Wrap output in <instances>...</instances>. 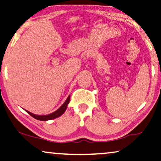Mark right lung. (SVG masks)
Listing matches in <instances>:
<instances>
[{
    "mask_svg": "<svg viewBox=\"0 0 161 161\" xmlns=\"http://www.w3.org/2000/svg\"><path fill=\"white\" fill-rule=\"evenodd\" d=\"M69 101H70V95H69V97L66 99V101L64 103V104L62 105L57 110V111H56L53 113H52V114H50L48 115H36L34 114H32V113L30 111H26V110L25 111H27L31 116H32L33 118H35V119L40 120V121H47V120H52V119H56V118H58V117L61 116V115L66 111V108H67V106H68V104L69 103Z\"/></svg>",
    "mask_w": 161,
    "mask_h": 161,
    "instance_id": "1",
    "label": "right lung"
}]
</instances>
